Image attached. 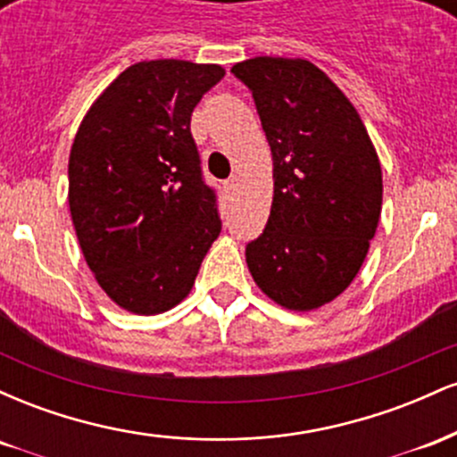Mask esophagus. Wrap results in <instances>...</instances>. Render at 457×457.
Listing matches in <instances>:
<instances>
[{"label":"esophagus","mask_w":457,"mask_h":457,"mask_svg":"<svg viewBox=\"0 0 457 457\" xmlns=\"http://www.w3.org/2000/svg\"><path fill=\"white\" fill-rule=\"evenodd\" d=\"M238 176H232L229 178V180H225V188H228V191H236V187H238Z\"/></svg>","instance_id":"1"}]
</instances>
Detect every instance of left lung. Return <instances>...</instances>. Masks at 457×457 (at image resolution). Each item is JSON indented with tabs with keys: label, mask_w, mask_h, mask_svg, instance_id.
Instances as JSON below:
<instances>
[{
	"label": "left lung",
	"mask_w": 457,
	"mask_h": 457,
	"mask_svg": "<svg viewBox=\"0 0 457 457\" xmlns=\"http://www.w3.org/2000/svg\"><path fill=\"white\" fill-rule=\"evenodd\" d=\"M232 72L253 94L275 180L246 266L277 305L312 312L363 266L382 211L378 154L354 104L312 62L262 55Z\"/></svg>",
	"instance_id": "obj_1"
}]
</instances>
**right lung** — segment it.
<instances>
[{"label":"right lung","instance_id":"right-lung-1","mask_svg":"<svg viewBox=\"0 0 457 457\" xmlns=\"http://www.w3.org/2000/svg\"><path fill=\"white\" fill-rule=\"evenodd\" d=\"M225 75L219 64L137 62L79 124L68 206L83 258L118 307L154 316L185 301L219 232L191 113Z\"/></svg>","mask_w":457,"mask_h":457}]
</instances>
